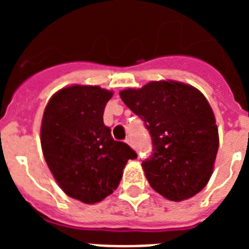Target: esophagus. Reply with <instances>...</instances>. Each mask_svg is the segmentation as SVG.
<instances>
[{
  "mask_svg": "<svg viewBox=\"0 0 249 249\" xmlns=\"http://www.w3.org/2000/svg\"><path fill=\"white\" fill-rule=\"evenodd\" d=\"M126 142H127V143H128L131 147H135V144H133V141H132L131 137L126 138Z\"/></svg>",
  "mask_w": 249,
  "mask_h": 249,
  "instance_id": "34e87169",
  "label": "esophagus"
}]
</instances>
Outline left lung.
Masks as SVG:
<instances>
[{
  "label": "left lung",
  "mask_w": 249,
  "mask_h": 249,
  "mask_svg": "<svg viewBox=\"0 0 249 249\" xmlns=\"http://www.w3.org/2000/svg\"><path fill=\"white\" fill-rule=\"evenodd\" d=\"M120 96L151 135L153 153L142 167L152 188L175 202L203 190L219 144L214 114L203 94L190 85L156 81Z\"/></svg>",
  "instance_id": "1"
}]
</instances>
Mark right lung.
<instances>
[{"label": "right lung", "mask_w": 249, "mask_h": 249, "mask_svg": "<svg viewBox=\"0 0 249 249\" xmlns=\"http://www.w3.org/2000/svg\"><path fill=\"white\" fill-rule=\"evenodd\" d=\"M112 94L98 86H70L54 93L43 112L41 146L48 168L66 195L87 204L113 193L127 160L137 158L103 123Z\"/></svg>", "instance_id": "right-lung-1"}]
</instances>
